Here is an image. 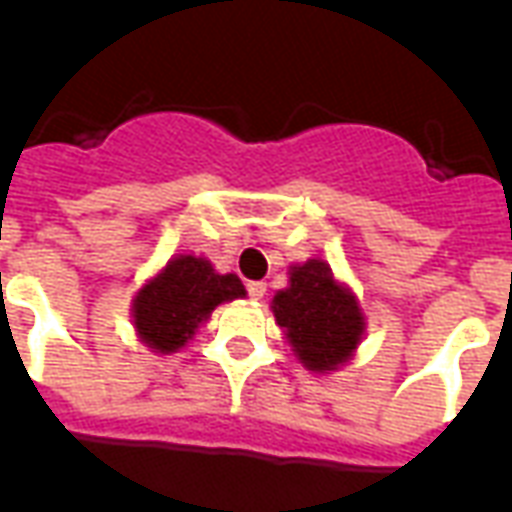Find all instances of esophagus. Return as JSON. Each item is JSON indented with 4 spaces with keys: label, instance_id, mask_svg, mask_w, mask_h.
I'll use <instances>...</instances> for the list:
<instances>
[{
    "label": "esophagus",
    "instance_id": "esophagus-1",
    "mask_svg": "<svg viewBox=\"0 0 512 512\" xmlns=\"http://www.w3.org/2000/svg\"><path fill=\"white\" fill-rule=\"evenodd\" d=\"M246 293L252 299H263L266 296V282H246Z\"/></svg>",
    "mask_w": 512,
    "mask_h": 512
}]
</instances>
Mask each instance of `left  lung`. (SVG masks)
<instances>
[{"label": "left lung", "instance_id": "8db88e82", "mask_svg": "<svg viewBox=\"0 0 512 512\" xmlns=\"http://www.w3.org/2000/svg\"><path fill=\"white\" fill-rule=\"evenodd\" d=\"M274 318L296 356L318 373L348 362L365 329L356 299L321 260L293 266L290 288L274 296Z\"/></svg>", "mask_w": 512, "mask_h": 512}]
</instances>
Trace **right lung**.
Wrapping results in <instances>:
<instances>
[{"label": "right lung", "mask_w": 512, "mask_h": 512, "mask_svg": "<svg viewBox=\"0 0 512 512\" xmlns=\"http://www.w3.org/2000/svg\"><path fill=\"white\" fill-rule=\"evenodd\" d=\"M241 296L246 290L235 274H216L208 260L180 255L136 293L134 326L150 348L172 354L211 318L213 307Z\"/></svg>", "instance_id": "obj_1"}]
</instances>
